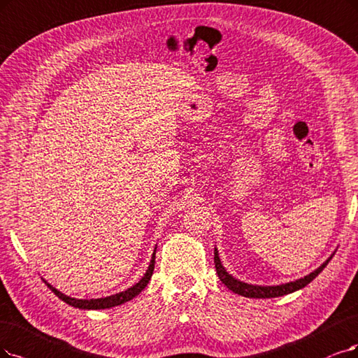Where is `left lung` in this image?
I'll return each instance as SVG.
<instances>
[{"mask_svg": "<svg viewBox=\"0 0 358 358\" xmlns=\"http://www.w3.org/2000/svg\"><path fill=\"white\" fill-rule=\"evenodd\" d=\"M334 257V255H332ZM332 257H330L329 259H326V262H323L322 266L314 270L313 273H310L308 275L302 277V279H298L295 282H289V283H285V285H277V286H258V285H249V283H245V282H241L234 279V277L231 274H229L226 271V268L222 267V264L220 261V257H218V250L215 248L214 250V262H215V268H217V274L220 277V280L226 285L231 292L237 294V295H242V296H246V298H277V296H283V295H287V294H292L295 292V290H299L302 287H306L310 282H313L317 275H319L323 268L327 266L329 261L332 259Z\"/></svg>", "mask_w": 358, "mask_h": 358, "instance_id": "obj_1", "label": "left lung"}]
</instances>
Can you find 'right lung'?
Here are the masks:
<instances>
[{"instance_id":"obj_1","label":"right lung","mask_w":358,"mask_h":358,"mask_svg":"<svg viewBox=\"0 0 358 358\" xmlns=\"http://www.w3.org/2000/svg\"><path fill=\"white\" fill-rule=\"evenodd\" d=\"M155 254H156V249L152 255V261L149 264V268L145 270V274L141 277V280L138 283H136L134 286L128 287L124 292H119L110 296H106V298H97V299H76V298H71L68 295H64L56 287H52L50 283H47V286L51 289V292H55L56 296H59L62 301H64L66 303H69V306L75 307V308H81V310H104V308H112L116 306H121V303H125L128 301H131L132 298H136L141 290L148 286L150 277L153 274L155 270Z\"/></svg>"}]
</instances>
